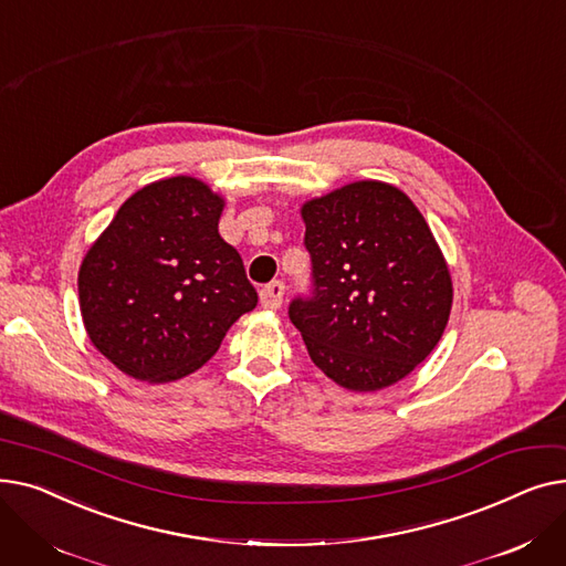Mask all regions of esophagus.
<instances>
[{"label": "esophagus", "mask_w": 566, "mask_h": 566, "mask_svg": "<svg viewBox=\"0 0 566 566\" xmlns=\"http://www.w3.org/2000/svg\"><path fill=\"white\" fill-rule=\"evenodd\" d=\"M261 305L265 310H277L282 305V298H284V282L280 280H273L271 284H265L261 289Z\"/></svg>", "instance_id": "1"}]
</instances>
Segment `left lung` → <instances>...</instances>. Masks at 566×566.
Segmentation results:
<instances>
[{
    "instance_id": "left-lung-1",
    "label": "left lung",
    "mask_w": 566,
    "mask_h": 566,
    "mask_svg": "<svg viewBox=\"0 0 566 566\" xmlns=\"http://www.w3.org/2000/svg\"><path fill=\"white\" fill-rule=\"evenodd\" d=\"M312 284L289 303L312 363L346 390L408 376L436 348L452 280L436 238L395 186L360 181L303 206Z\"/></svg>"
}]
</instances>
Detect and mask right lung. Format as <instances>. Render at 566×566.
Segmentation results:
<instances>
[{
  "label": "right lung",
  "instance_id": "obj_1",
  "mask_svg": "<svg viewBox=\"0 0 566 566\" xmlns=\"http://www.w3.org/2000/svg\"><path fill=\"white\" fill-rule=\"evenodd\" d=\"M222 206L197 178H165L126 199L86 252L77 277L84 328L124 374L184 378L256 307L241 254L218 231Z\"/></svg>",
  "mask_w": 566,
  "mask_h": 566
}]
</instances>
